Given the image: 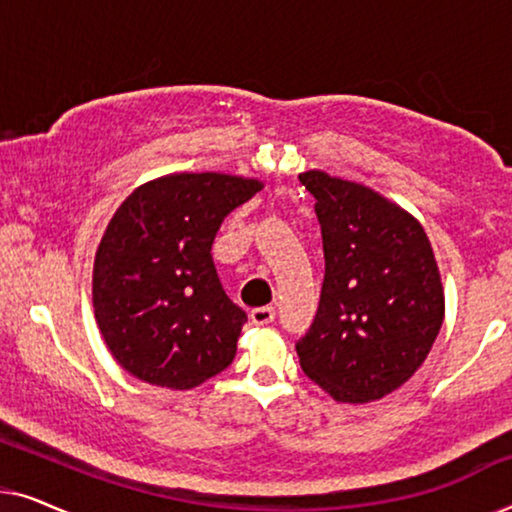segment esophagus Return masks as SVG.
<instances>
[{
  "instance_id": "1",
  "label": "esophagus",
  "mask_w": 512,
  "mask_h": 512,
  "mask_svg": "<svg viewBox=\"0 0 512 512\" xmlns=\"http://www.w3.org/2000/svg\"><path fill=\"white\" fill-rule=\"evenodd\" d=\"M251 321H254L256 326H268L275 321V307L265 305V307H256V310H251Z\"/></svg>"
}]
</instances>
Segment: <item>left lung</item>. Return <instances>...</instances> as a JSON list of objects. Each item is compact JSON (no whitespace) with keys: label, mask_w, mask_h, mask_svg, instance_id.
<instances>
[{"label":"left lung","mask_w":512,"mask_h":512,"mask_svg":"<svg viewBox=\"0 0 512 512\" xmlns=\"http://www.w3.org/2000/svg\"><path fill=\"white\" fill-rule=\"evenodd\" d=\"M324 240L319 310L296 342L300 368L340 403L391 394L422 366L445 319L431 242L415 216L373 188L300 174Z\"/></svg>","instance_id":"8db88e82"}]
</instances>
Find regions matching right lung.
<instances>
[{
	"instance_id": "obj_1",
	"label": "right lung",
	"mask_w": 512,
	"mask_h": 512,
	"mask_svg": "<svg viewBox=\"0 0 512 512\" xmlns=\"http://www.w3.org/2000/svg\"><path fill=\"white\" fill-rule=\"evenodd\" d=\"M261 188L233 174H167L111 216L95 254L93 307L109 352L137 380L186 391L233 363L247 314L223 291L212 244Z\"/></svg>"
}]
</instances>
